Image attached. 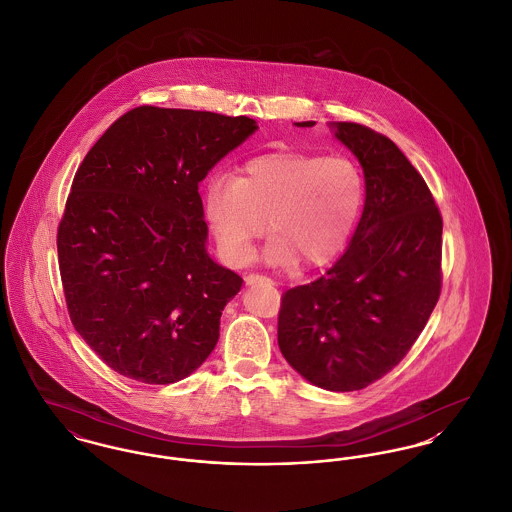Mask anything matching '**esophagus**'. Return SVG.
Wrapping results in <instances>:
<instances>
[{"label":"esophagus","instance_id":"1","mask_svg":"<svg viewBox=\"0 0 512 512\" xmlns=\"http://www.w3.org/2000/svg\"><path fill=\"white\" fill-rule=\"evenodd\" d=\"M261 282H271V278L263 276V274H247L245 276V284L253 286V284H261Z\"/></svg>","mask_w":512,"mask_h":512}]
</instances>
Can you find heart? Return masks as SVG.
<instances>
[{"label":"heart","instance_id":"obj_1","mask_svg":"<svg viewBox=\"0 0 512 512\" xmlns=\"http://www.w3.org/2000/svg\"><path fill=\"white\" fill-rule=\"evenodd\" d=\"M365 201L360 166L348 156L271 152L212 176L203 209L222 257L243 265L269 222L267 261L307 267L332 261L352 238Z\"/></svg>","mask_w":512,"mask_h":512}]
</instances>
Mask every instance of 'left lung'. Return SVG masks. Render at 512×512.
Instances as JSON below:
<instances>
[{"instance_id":"left-lung-1","label":"left lung","mask_w":512,"mask_h":512,"mask_svg":"<svg viewBox=\"0 0 512 512\" xmlns=\"http://www.w3.org/2000/svg\"><path fill=\"white\" fill-rule=\"evenodd\" d=\"M331 125L360 160L365 205L327 274L282 296L278 346L309 383L350 392L398 365L437 305L443 218L420 172L389 137L360 123Z\"/></svg>"}]
</instances>
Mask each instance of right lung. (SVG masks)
Returning <instances> with one entry per match:
<instances>
[{
	"mask_svg": "<svg viewBox=\"0 0 512 512\" xmlns=\"http://www.w3.org/2000/svg\"><path fill=\"white\" fill-rule=\"evenodd\" d=\"M257 121L139 106L81 162L58 228L75 331L123 377L170 385L211 356L241 276L207 253L199 183Z\"/></svg>",
	"mask_w": 512,
	"mask_h": 512,
	"instance_id": "obj_1",
	"label": "right lung"
}]
</instances>
